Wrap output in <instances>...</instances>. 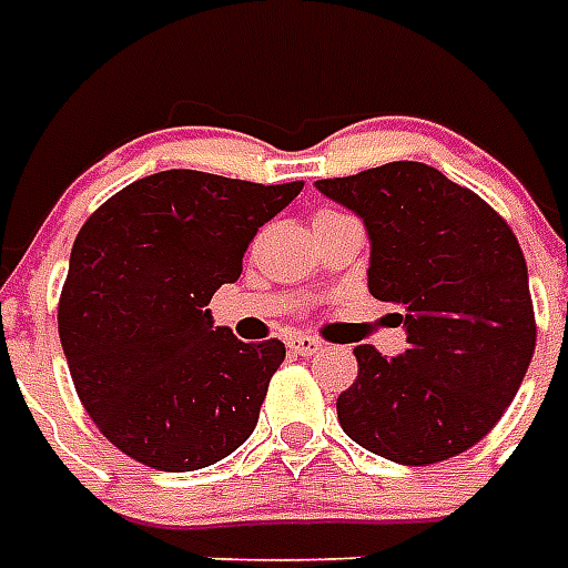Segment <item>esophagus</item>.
<instances>
[{
    "mask_svg": "<svg viewBox=\"0 0 568 568\" xmlns=\"http://www.w3.org/2000/svg\"><path fill=\"white\" fill-rule=\"evenodd\" d=\"M288 349L297 353V356H313V353H320L322 349V341L310 337V334H295V337L288 341Z\"/></svg>",
    "mask_w": 568,
    "mask_h": 568,
    "instance_id": "1",
    "label": "esophagus"
}]
</instances>
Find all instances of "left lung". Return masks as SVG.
Returning <instances> with one entry per match:
<instances>
[{
    "label": "left lung",
    "instance_id": "left-lung-1",
    "mask_svg": "<svg viewBox=\"0 0 568 568\" xmlns=\"http://www.w3.org/2000/svg\"><path fill=\"white\" fill-rule=\"evenodd\" d=\"M362 215L371 295L395 304L407 349L356 346L337 419L358 447L402 465L459 456L496 426L536 349L526 258L499 212L435 166L393 161L316 182Z\"/></svg>",
    "mask_w": 568,
    "mask_h": 568
}]
</instances>
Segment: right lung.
<instances>
[{
    "label": "right lung",
    "instance_id": "obj_1",
    "mask_svg": "<svg viewBox=\"0 0 568 568\" xmlns=\"http://www.w3.org/2000/svg\"><path fill=\"white\" fill-rule=\"evenodd\" d=\"M304 182L163 170L121 187L75 236L57 325L93 426L158 471H197L252 435L283 341L243 344L206 304Z\"/></svg>",
    "mask_w": 568,
    "mask_h": 568
}]
</instances>
